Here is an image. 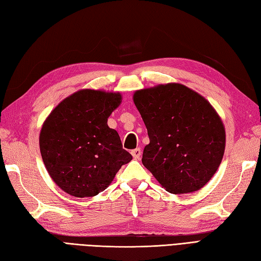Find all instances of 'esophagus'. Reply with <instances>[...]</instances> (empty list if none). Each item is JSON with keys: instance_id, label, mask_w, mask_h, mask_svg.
I'll use <instances>...</instances> for the list:
<instances>
[{"instance_id": "1", "label": "esophagus", "mask_w": 261, "mask_h": 261, "mask_svg": "<svg viewBox=\"0 0 261 261\" xmlns=\"http://www.w3.org/2000/svg\"><path fill=\"white\" fill-rule=\"evenodd\" d=\"M132 154H133L134 159L139 160V159H140V156H142V150H140L139 148H136V149L132 150Z\"/></svg>"}]
</instances>
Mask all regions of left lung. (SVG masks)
Listing matches in <instances>:
<instances>
[{"label": "left lung", "mask_w": 261, "mask_h": 261, "mask_svg": "<svg viewBox=\"0 0 261 261\" xmlns=\"http://www.w3.org/2000/svg\"><path fill=\"white\" fill-rule=\"evenodd\" d=\"M134 103L149 136L143 165L168 192L198 191L213 177L225 150V128L207 100L180 83L138 90Z\"/></svg>", "instance_id": "8db88e82"}]
</instances>
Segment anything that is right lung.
<instances>
[{
    "instance_id": "add662e5",
    "label": "right lung",
    "mask_w": 261,
    "mask_h": 261,
    "mask_svg": "<svg viewBox=\"0 0 261 261\" xmlns=\"http://www.w3.org/2000/svg\"><path fill=\"white\" fill-rule=\"evenodd\" d=\"M122 102L118 92L84 89L56 107L39 135L41 158L54 182L75 198L104 191L133 159L108 118Z\"/></svg>"
}]
</instances>
